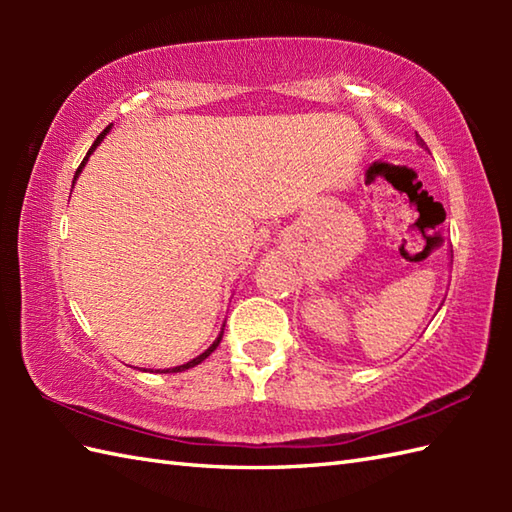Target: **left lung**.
Here are the masks:
<instances>
[{"mask_svg": "<svg viewBox=\"0 0 512 512\" xmlns=\"http://www.w3.org/2000/svg\"><path fill=\"white\" fill-rule=\"evenodd\" d=\"M416 140H418V145H420V147H424V149H427V145H424V140H422V138H420L418 134H416Z\"/></svg>", "mask_w": 512, "mask_h": 512, "instance_id": "1", "label": "left lung"}]
</instances>
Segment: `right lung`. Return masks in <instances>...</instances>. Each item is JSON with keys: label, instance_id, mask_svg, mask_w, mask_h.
Returning <instances> with one entry per match:
<instances>
[{"label": "right lung", "instance_id": "add662e5", "mask_svg": "<svg viewBox=\"0 0 512 512\" xmlns=\"http://www.w3.org/2000/svg\"><path fill=\"white\" fill-rule=\"evenodd\" d=\"M110 127H112V125H110ZM110 127H105V129H103V132L99 134V138H96V140H94V145L90 147V151H88V154H85V158H83V162H81V165H79V169H76V173H74V182H76V178H79V173L83 171V167H85V162H88V158L92 156V151H94L96 147H99V145H101V140H103V138L107 136V132H110ZM222 334H224V328H222L220 336H217V339L213 341V345L209 347V350H204V352H202L200 356H195V358H193V361H189V363H184V365H178V367H169V369H165V374H171V372H184V369H189V367H195V365H200V363L204 361V358H206V356H209V354H211V352L215 350V347H217V345H220V341H222Z\"/></svg>", "mask_w": 512, "mask_h": 512}]
</instances>
